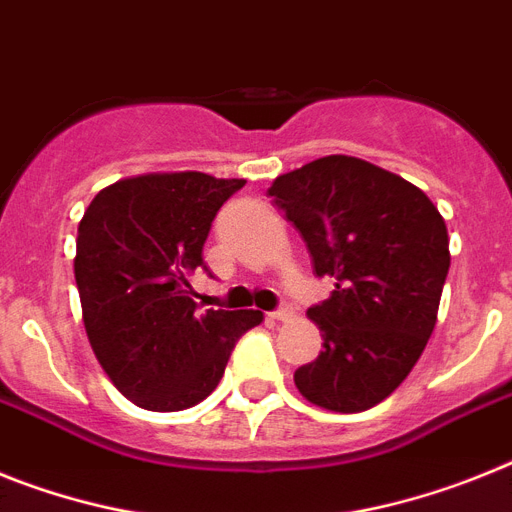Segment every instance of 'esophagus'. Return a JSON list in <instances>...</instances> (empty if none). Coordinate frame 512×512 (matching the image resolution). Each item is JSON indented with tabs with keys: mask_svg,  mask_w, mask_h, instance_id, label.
I'll return each mask as SVG.
<instances>
[{
	"mask_svg": "<svg viewBox=\"0 0 512 512\" xmlns=\"http://www.w3.org/2000/svg\"><path fill=\"white\" fill-rule=\"evenodd\" d=\"M268 317H270V319H278V322H283V319H291V317H293V309H291V304H283V306H278V309H275V311H270Z\"/></svg>",
	"mask_w": 512,
	"mask_h": 512,
	"instance_id": "esophagus-1",
	"label": "esophagus"
}]
</instances>
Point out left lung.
Masks as SVG:
<instances>
[{
	"label": "left lung",
	"mask_w": 512,
	"mask_h": 512,
	"mask_svg": "<svg viewBox=\"0 0 512 512\" xmlns=\"http://www.w3.org/2000/svg\"><path fill=\"white\" fill-rule=\"evenodd\" d=\"M268 193L301 231L314 273L335 281L306 311L322 353L293 381L324 410H371L433 335L451 265L446 221L412 182L342 154L275 177Z\"/></svg>",
	"instance_id": "1"
}]
</instances>
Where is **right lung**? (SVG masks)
<instances>
[{"mask_svg": "<svg viewBox=\"0 0 512 512\" xmlns=\"http://www.w3.org/2000/svg\"><path fill=\"white\" fill-rule=\"evenodd\" d=\"M244 180L203 172L141 175L100 190L77 234L84 330L123 397L144 410L175 412L219 386L239 337L262 311L206 309L193 278L208 270L203 244L213 219Z\"/></svg>", "mask_w": 512, "mask_h": 512, "instance_id": "1", "label": "right lung"}]
</instances>
